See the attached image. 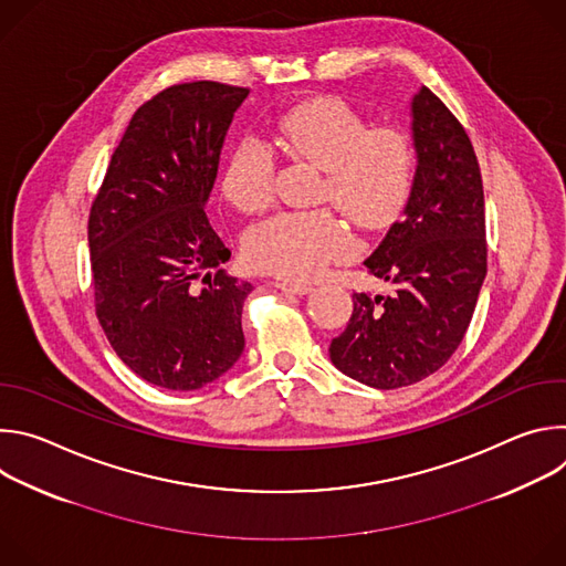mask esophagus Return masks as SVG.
Returning a JSON list of instances; mask_svg holds the SVG:
<instances>
[{
  "instance_id": "obj_1",
  "label": "esophagus",
  "mask_w": 566,
  "mask_h": 566,
  "mask_svg": "<svg viewBox=\"0 0 566 566\" xmlns=\"http://www.w3.org/2000/svg\"><path fill=\"white\" fill-rule=\"evenodd\" d=\"M275 289L284 291V293H293V295H306L311 293V284H297V282H286V280H277Z\"/></svg>"
}]
</instances>
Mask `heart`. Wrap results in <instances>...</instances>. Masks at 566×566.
I'll return each mask as SVG.
<instances>
[{
    "instance_id": "b5f03b06",
    "label": "heart",
    "mask_w": 566,
    "mask_h": 566,
    "mask_svg": "<svg viewBox=\"0 0 566 566\" xmlns=\"http://www.w3.org/2000/svg\"><path fill=\"white\" fill-rule=\"evenodd\" d=\"M275 145L322 170L315 199L334 203L354 223L380 228L406 208L417 177V143L394 123L371 125L336 96L304 101L277 116ZM275 154L255 136L241 138L221 172L223 197L255 214L275 199ZM354 251V237L329 208L284 210L255 223L244 255L255 271L291 282L319 277Z\"/></svg>"
}]
</instances>
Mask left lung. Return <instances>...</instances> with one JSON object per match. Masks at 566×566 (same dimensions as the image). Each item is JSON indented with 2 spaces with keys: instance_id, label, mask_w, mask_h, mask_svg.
<instances>
[{
  "instance_id": "1",
  "label": "left lung",
  "mask_w": 566,
  "mask_h": 566,
  "mask_svg": "<svg viewBox=\"0 0 566 566\" xmlns=\"http://www.w3.org/2000/svg\"><path fill=\"white\" fill-rule=\"evenodd\" d=\"M417 177L402 219L365 260L391 295L354 293L332 363L376 389L419 382L461 345L486 277V212L474 147L457 116L428 90L412 101Z\"/></svg>"
}]
</instances>
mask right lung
Instances as JSON below:
<instances>
[{
	"instance_id": "1",
	"label": "right lung",
	"mask_w": 566,
	"mask_h": 566,
	"mask_svg": "<svg viewBox=\"0 0 566 566\" xmlns=\"http://www.w3.org/2000/svg\"><path fill=\"white\" fill-rule=\"evenodd\" d=\"M247 96L212 80L158 92L132 116L92 203L98 322L118 358L158 387L199 389L244 352L241 308L253 284L219 269L230 251L206 201Z\"/></svg>"
}]
</instances>
